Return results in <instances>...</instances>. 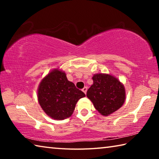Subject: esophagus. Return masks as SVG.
<instances>
[{
	"label": "esophagus",
	"mask_w": 159,
	"mask_h": 159,
	"mask_svg": "<svg viewBox=\"0 0 159 159\" xmlns=\"http://www.w3.org/2000/svg\"><path fill=\"white\" fill-rule=\"evenodd\" d=\"M87 87H84V88H83V89H82V91H83V93H84L85 94H86V93H87Z\"/></svg>",
	"instance_id": "34e87169"
}]
</instances>
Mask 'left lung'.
Returning <instances> with one entry per match:
<instances>
[{"label": "left lung", "mask_w": 159, "mask_h": 159, "mask_svg": "<svg viewBox=\"0 0 159 159\" xmlns=\"http://www.w3.org/2000/svg\"><path fill=\"white\" fill-rule=\"evenodd\" d=\"M93 80V84L86 95L102 115L109 116L122 107L125 99V90L116 78L109 74H96Z\"/></svg>", "instance_id": "obj_1"}]
</instances>
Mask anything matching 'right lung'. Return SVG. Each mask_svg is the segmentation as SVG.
Listing matches in <instances>:
<instances>
[{"instance_id": "add662e5", "label": "right lung", "mask_w": 159, "mask_h": 159, "mask_svg": "<svg viewBox=\"0 0 159 159\" xmlns=\"http://www.w3.org/2000/svg\"><path fill=\"white\" fill-rule=\"evenodd\" d=\"M85 97L84 93L69 81L66 74L53 69L42 79L38 88V100L48 116L64 120L71 116L77 102Z\"/></svg>"}]
</instances>
